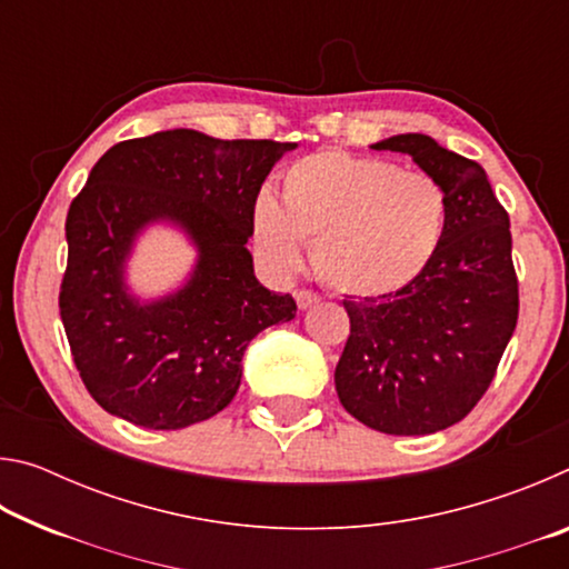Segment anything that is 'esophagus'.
<instances>
[{"instance_id": "1", "label": "esophagus", "mask_w": 569, "mask_h": 569, "mask_svg": "<svg viewBox=\"0 0 569 569\" xmlns=\"http://www.w3.org/2000/svg\"><path fill=\"white\" fill-rule=\"evenodd\" d=\"M293 296H296V303H298V308H301V311H306V308H311V306H316V303L321 301L319 293L306 291V288H298Z\"/></svg>"}]
</instances>
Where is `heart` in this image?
Here are the masks:
<instances>
[{
    "mask_svg": "<svg viewBox=\"0 0 569 569\" xmlns=\"http://www.w3.org/2000/svg\"><path fill=\"white\" fill-rule=\"evenodd\" d=\"M447 192L427 172L346 150H319L283 172L281 203L261 192L250 210L253 243L278 273L303 263L351 296L409 286L437 256L447 230Z\"/></svg>",
    "mask_w": 569,
    "mask_h": 569,
    "instance_id": "heart-1",
    "label": "heart"
}]
</instances>
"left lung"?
Masks as SVG:
<instances>
[{
	"label": "left lung",
	"mask_w": 569,
	"mask_h": 569,
	"mask_svg": "<svg viewBox=\"0 0 569 569\" xmlns=\"http://www.w3.org/2000/svg\"><path fill=\"white\" fill-rule=\"evenodd\" d=\"M411 156L447 192L441 246L393 293L346 298L351 333L336 366L343 409L397 437L435 435L467 417L512 339L519 291L509 216L479 162L421 132L371 146Z\"/></svg>",
	"instance_id": "1"
}]
</instances>
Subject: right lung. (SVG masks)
Instances as JSON below:
<instances>
[{"label": "right lung", "instance_id": "right-lung-1", "mask_svg": "<svg viewBox=\"0 0 569 569\" xmlns=\"http://www.w3.org/2000/svg\"><path fill=\"white\" fill-rule=\"evenodd\" d=\"M296 142L162 130L112 146L67 213L60 316L100 407L146 429H186L223 411L248 343L291 321V293L258 283L246 248L263 180ZM180 227L199 250L178 292L140 302L123 281L137 236Z\"/></svg>", "mask_w": 569, "mask_h": 569}]
</instances>
